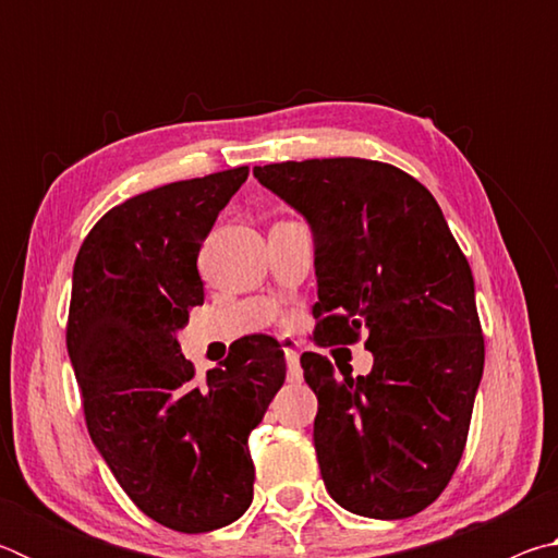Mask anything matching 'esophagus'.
<instances>
[{
	"label": "esophagus",
	"mask_w": 558,
	"mask_h": 558,
	"mask_svg": "<svg viewBox=\"0 0 558 558\" xmlns=\"http://www.w3.org/2000/svg\"><path fill=\"white\" fill-rule=\"evenodd\" d=\"M280 344H282V352H286V362H288V381H300L302 366H300V354L295 352V339L282 337Z\"/></svg>",
	"instance_id": "obj_1"
}]
</instances>
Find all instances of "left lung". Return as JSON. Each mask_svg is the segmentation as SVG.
<instances>
[{
	"label": "left lung",
	"instance_id": "left-lung-1",
	"mask_svg": "<svg viewBox=\"0 0 558 558\" xmlns=\"http://www.w3.org/2000/svg\"><path fill=\"white\" fill-rule=\"evenodd\" d=\"M315 233V344L374 354L366 376L300 356L317 396L315 450L327 493L362 517L418 514L468 442L485 337L468 258L438 202L403 169L359 157L253 169Z\"/></svg>",
	"mask_w": 558,
	"mask_h": 558
}]
</instances>
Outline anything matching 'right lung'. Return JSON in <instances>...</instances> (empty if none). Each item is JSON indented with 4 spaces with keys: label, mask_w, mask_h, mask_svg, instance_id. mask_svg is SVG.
I'll return each mask as SVG.
<instances>
[{
    "label": "right lung",
    "mask_w": 558,
    "mask_h": 558,
    "mask_svg": "<svg viewBox=\"0 0 558 558\" xmlns=\"http://www.w3.org/2000/svg\"><path fill=\"white\" fill-rule=\"evenodd\" d=\"M245 179L235 167L112 206L73 266L65 347L90 440L132 502L184 534L248 509V436L286 381L268 335L239 339L204 379L177 342L204 302L202 243Z\"/></svg>",
    "instance_id": "1"
}]
</instances>
